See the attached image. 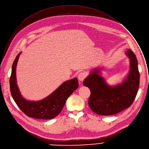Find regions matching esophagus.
Wrapping results in <instances>:
<instances>
[{"instance_id": "1", "label": "esophagus", "mask_w": 149, "mask_h": 149, "mask_svg": "<svg viewBox=\"0 0 149 149\" xmlns=\"http://www.w3.org/2000/svg\"><path fill=\"white\" fill-rule=\"evenodd\" d=\"M87 74L85 72H80L78 75V78L80 81H83L86 77Z\"/></svg>"}]
</instances>
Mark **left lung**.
<instances>
[{
    "label": "left lung",
    "mask_w": 149,
    "mask_h": 149,
    "mask_svg": "<svg viewBox=\"0 0 149 149\" xmlns=\"http://www.w3.org/2000/svg\"><path fill=\"white\" fill-rule=\"evenodd\" d=\"M125 54L130 60V70L120 83L109 85L101 75L103 68H100L92 70L85 78L83 84L91 91L88 106L94 113L100 115L118 113L129 107L136 98L140 84L138 62L131 50Z\"/></svg>",
    "instance_id": "obj_1"
}]
</instances>
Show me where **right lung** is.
<instances>
[{"mask_svg":"<svg viewBox=\"0 0 149 149\" xmlns=\"http://www.w3.org/2000/svg\"><path fill=\"white\" fill-rule=\"evenodd\" d=\"M21 53V52L17 56L12 66L9 83L13 99L19 109L29 117L42 119L56 117L62 111L67 99L78 87L77 78L63 82L43 99L37 101L26 100L21 95L17 81L16 69Z\"/></svg>","mask_w":149,"mask_h":149,"instance_id":"obj_1","label":"right lung"}]
</instances>
